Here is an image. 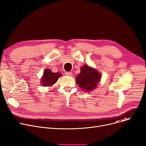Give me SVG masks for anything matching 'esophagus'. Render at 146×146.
<instances>
[{
  "mask_svg": "<svg viewBox=\"0 0 146 146\" xmlns=\"http://www.w3.org/2000/svg\"><path fill=\"white\" fill-rule=\"evenodd\" d=\"M65 74L66 76H70V77H72L73 76V74L72 72H65Z\"/></svg>",
  "mask_w": 146,
  "mask_h": 146,
  "instance_id": "34e87169",
  "label": "esophagus"
}]
</instances>
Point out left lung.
Masks as SVG:
<instances>
[{
  "label": "left lung",
  "instance_id": "obj_1",
  "mask_svg": "<svg viewBox=\"0 0 146 146\" xmlns=\"http://www.w3.org/2000/svg\"><path fill=\"white\" fill-rule=\"evenodd\" d=\"M80 70V73L76 77V83L84 91L90 92L93 90L100 81V74L96 70L86 65L81 68Z\"/></svg>",
  "mask_w": 146,
  "mask_h": 146
}]
</instances>
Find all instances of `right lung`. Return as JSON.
I'll use <instances>...</instances> for the list:
<instances>
[{
  "label": "right lung",
  "instance_id": "obj_1",
  "mask_svg": "<svg viewBox=\"0 0 146 146\" xmlns=\"http://www.w3.org/2000/svg\"><path fill=\"white\" fill-rule=\"evenodd\" d=\"M62 76L59 72L53 73L49 69H45L43 73V76L42 78V84L43 86H50L54 84L59 79V77Z\"/></svg>",
  "mask_w": 146,
  "mask_h": 146
}]
</instances>
